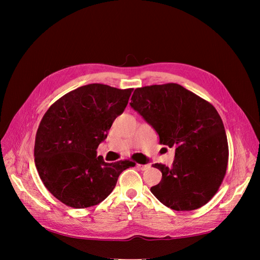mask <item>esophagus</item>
<instances>
[{"instance_id":"obj_1","label":"esophagus","mask_w":260,"mask_h":260,"mask_svg":"<svg viewBox=\"0 0 260 260\" xmlns=\"http://www.w3.org/2000/svg\"><path fill=\"white\" fill-rule=\"evenodd\" d=\"M138 167L141 169V170H146L149 168V165L148 164H145V165H138Z\"/></svg>"}]
</instances>
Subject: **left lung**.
<instances>
[{"label":"left lung","mask_w":260,"mask_h":260,"mask_svg":"<svg viewBox=\"0 0 260 260\" xmlns=\"http://www.w3.org/2000/svg\"><path fill=\"white\" fill-rule=\"evenodd\" d=\"M130 106L157 132L159 143L175 147L171 167L155 164L162 174L151 187L165 206L194 210L216 194L224 178L229 147L216 108L177 83L135 90Z\"/></svg>","instance_id":"left-lung-1"}]
</instances>
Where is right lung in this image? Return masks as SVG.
Segmentation results:
<instances>
[{"instance_id": "obj_1", "label": "right lung", "mask_w": 260, "mask_h": 260, "mask_svg": "<svg viewBox=\"0 0 260 260\" xmlns=\"http://www.w3.org/2000/svg\"><path fill=\"white\" fill-rule=\"evenodd\" d=\"M132 91L83 85L57 100L43 116L36 136V167L45 187L65 205H98L113 192L121 172L136 165L105 162L96 155Z\"/></svg>"}]
</instances>
